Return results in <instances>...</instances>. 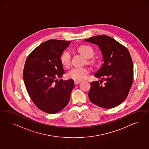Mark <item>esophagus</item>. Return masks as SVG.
<instances>
[{
    "instance_id": "obj_1",
    "label": "esophagus",
    "mask_w": 149,
    "mask_h": 149,
    "mask_svg": "<svg viewBox=\"0 0 149 149\" xmlns=\"http://www.w3.org/2000/svg\"><path fill=\"white\" fill-rule=\"evenodd\" d=\"M80 82H81V81H74V84H75V85H78L79 84H80Z\"/></svg>"
}]
</instances>
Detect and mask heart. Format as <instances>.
Instances as JSON below:
<instances>
[{"label": "heart", "instance_id": "b5f03b06", "mask_svg": "<svg viewBox=\"0 0 149 149\" xmlns=\"http://www.w3.org/2000/svg\"><path fill=\"white\" fill-rule=\"evenodd\" d=\"M77 52L87 58V64L95 66L96 62L95 59H92L94 55L93 49L88 46L81 45L78 47ZM61 62L65 68H68L71 64V56L68 51L64 52L61 56ZM90 71L87 68H73L67 74V77L69 79H72L75 81H81L87 78Z\"/></svg>", "mask_w": 149, "mask_h": 149}]
</instances>
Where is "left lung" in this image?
Instances as JSON below:
<instances>
[{
  "label": "left lung",
  "instance_id": "1",
  "mask_svg": "<svg viewBox=\"0 0 149 149\" xmlns=\"http://www.w3.org/2000/svg\"><path fill=\"white\" fill-rule=\"evenodd\" d=\"M84 41L99 47L103 63L94 76L105 81L103 85L98 81L91 82L89 99L103 108L117 107L126 98L133 80V64L130 52L125 46L107 36H93Z\"/></svg>",
  "mask_w": 149,
  "mask_h": 149
}]
</instances>
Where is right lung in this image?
I'll return each instance as SVG.
<instances>
[{"label":"right lung","mask_w":149,"mask_h":149,"mask_svg":"<svg viewBox=\"0 0 149 149\" xmlns=\"http://www.w3.org/2000/svg\"><path fill=\"white\" fill-rule=\"evenodd\" d=\"M70 41L49 40L38 46L27 57L23 77L28 93L41 110L58 113L68 104L74 83L63 81L65 73L61 56Z\"/></svg>","instance_id":"1"}]
</instances>
